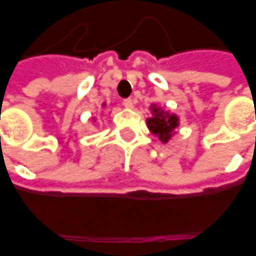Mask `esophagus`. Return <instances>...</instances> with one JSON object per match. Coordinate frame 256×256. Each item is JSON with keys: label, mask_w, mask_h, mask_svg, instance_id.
I'll return each mask as SVG.
<instances>
[{"label": "esophagus", "mask_w": 256, "mask_h": 256, "mask_svg": "<svg viewBox=\"0 0 256 256\" xmlns=\"http://www.w3.org/2000/svg\"><path fill=\"white\" fill-rule=\"evenodd\" d=\"M124 106L126 108H134V102H132V98H128V100H124Z\"/></svg>", "instance_id": "esophagus-1"}]
</instances>
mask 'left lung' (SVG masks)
<instances>
[{
    "mask_svg": "<svg viewBox=\"0 0 256 256\" xmlns=\"http://www.w3.org/2000/svg\"><path fill=\"white\" fill-rule=\"evenodd\" d=\"M150 112H152V116H148L146 120L148 130L160 142L168 144L171 136L175 134V130L179 128V116L168 110H164L156 104H152L150 106Z\"/></svg>",
    "mask_w": 256,
    "mask_h": 256,
    "instance_id": "left-lung-1",
    "label": "left lung"
}]
</instances>
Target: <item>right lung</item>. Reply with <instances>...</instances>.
<instances>
[{
    "mask_svg": "<svg viewBox=\"0 0 256 256\" xmlns=\"http://www.w3.org/2000/svg\"><path fill=\"white\" fill-rule=\"evenodd\" d=\"M102 108H106V104H104V102L102 104ZM94 120H96V118H94Z\"/></svg>",
    "mask_w": 256,
    "mask_h": 256,
    "instance_id": "add662e5",
    "label": "right lung"
}]
</instances>
